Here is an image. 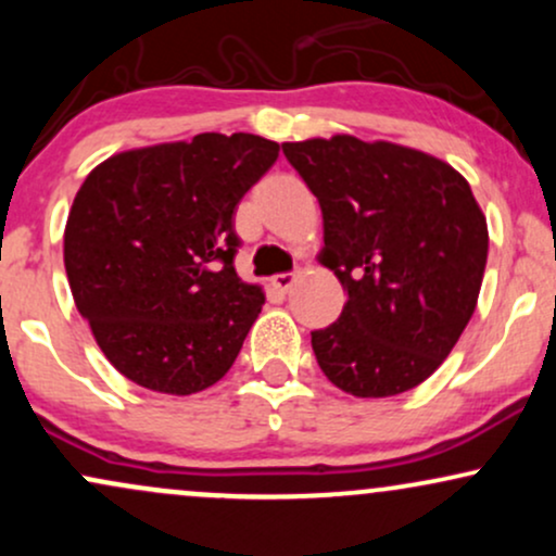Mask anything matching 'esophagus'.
<instances>
[{
    "label": "esophagus",
    "instance_id": "1",
    "mask_svg": "<svg viewBox=\"0 0 556 556\" xmlns=\"http://www.w3.org/2000/svg\"><path fill=\"white\" fill-rule=\"evenodd\" d=\"M295 279H298V274L295 271H285V274H274L271 277V285L277 287V290H282V292H287L290 290L292 285H295Z\"/></svg>",
    "mask_w": 556,
    "mask_h": 556
}]
</instances>
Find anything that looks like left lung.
Masks as SVG:
<instances>
[{
  "label": "left lung",
  "mask_w": 556,
  "mask_h": 556,
  "mask_svg": "<svg viewBox=\"0 0 556 556\" xmlns=\"http://www.w3.org/2000/svg\"><path fill=\"white\" fill-rule=\"evenodd\" d=\"M324 216L321 261L340 318L311 331L321 371L353 397H394L442 366L473 316L486 216L442 159L353 136L282 143Z\"/></svg>",
  "instance_id": "8db88e82"
}]
</instances>
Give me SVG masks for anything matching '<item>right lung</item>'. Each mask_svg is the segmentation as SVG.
Instances as JSON below:
<instances>
[{
    "instance_id": "obj_1",
    "label": "right lung",
    "mask_w": 556,
    "mask_h": 556,
    "mask_svg": "<svg viewBox=\"0 0 556 556\" xmlns=\"http://www.w3.org/2000/svg\"><path fill=\"white\" fill-rule=\"evenodd\" d=\"M277 156L251 132H201L114 154L80 185L65 227L70 290L138 387L185 397L232 368L264 305L235 271L232 214Z\"/></svg>"
}]
</instances>
